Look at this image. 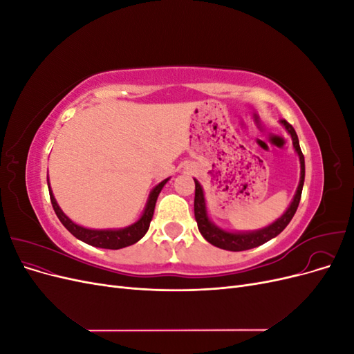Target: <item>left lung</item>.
I'll return each instance as SVG.
<instances>
[{"label": "left lung", "mask_w": 354, "mask_h": 354, "mask_svg": "<svg viewBox=\"0 0 354 354\" xmlns=\"http://www.w3.org/2000/svg\"><path fill=\"white\" fill-rule=\"evenodd\" d=\"M281 124L283 125L286 133L291 136L294 151L299 158V183L286 211L279 218H276L272 224H269V226L259 230H248V232H233V230H224L223 227H218L216 223L211 221L208 216L207 201H205V195H203V189L201 183L196 178H194L195 180V218L198 223V229L202 236L205 238L211 245L217 246V248L226 250V251H245V250L255 248V246H260L266 242H269L270 239L276 238L277 234L288 226L289 221L292 220L294 214L298 208L299 199H301V192L304 185V174H306L304 156H303L301 149H299L298 136L292 128V125H289L285 120H281Z\"/></svg>", "instance_id": "8db88e82"}]
</instances>
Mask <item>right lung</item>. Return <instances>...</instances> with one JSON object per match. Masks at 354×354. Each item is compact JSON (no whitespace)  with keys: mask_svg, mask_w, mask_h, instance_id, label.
<instances>
[{"mask_svg":"<svg viewBox=\"0 0 354 354\" xmlns=\"http://www.w3.org/2000/svg\"><path fill=\"white\" fill-rule=\"evenodd\" d=\"M168 180H169V177L160 181L159 185H156L152 189L151 194H149L146 207L142 212L140 218L134 221L133 224H130V226H125V227H121V229H88V227L80 226V224L72 221L59 207V203H57L55 195H53L48 176H47V185H48L51 205H53V208H55L56 216L59 217V220H60L63 226H65L73 234L75 238L91 245V246H97V248L121 250V248H125V246H130V245L138 242L145 236L146 232L149 230V226H151L155 205H156V199L160 194V190H162V187L167 185Z\"/></svg>","mask_w":354,"mask_h":354,"instance_id":"add662e5","label":"right lung"}]
</instances>
